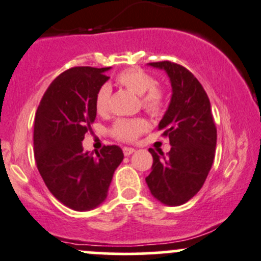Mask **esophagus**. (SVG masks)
Returning a JSON list of instances; mask_svg holds the SVG:
<instances>
[{
  "instance_id": "1",
  "label": "esophagus",
  "mask_w": 261,
  "mask_h": 261,
  "mask_svg": "<svg viewBox=\"0 0 261 261\" xmlns=\"http://www.w3.org/2000/svg\"><path fill=\"white\" fill-rule=\"evenodd\" d=\"M134 151H135V149L130 148V146H125V148H123V154H125L126 156L131 155V154H133Z\"/></svg>"
}]
</instances>
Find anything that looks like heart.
I'll use <instances>...</instances> for the list:
<instances>
[{
	"label": "heart",
	"mask_w": 261,
	"mask_h": 261,
	"mask_svg": "<svg viewBox=\"0 0 261 261\" xmlns=\"http://www.w3.org/2000/svg\"><path fill=\"white\" fill-rule=\"evenodd\" d=\"M117 82L128 90L141 97L144 108L150 113H159L164 105V94L159 88H155V80L149 72L141 69H128L121 72ZM111 85L105 84L99 88L95 95V108L99 113L108 111L111 100ZM148 128L144 120H118L112 128L115 138L123 141H133Z\"/></svg>",
	"instance_id": "obj_1"
}]
</instances>
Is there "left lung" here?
<instances>
[{
  "instance_id": "8db88e82",
  "label": "left lung",
  "mask_w": 261,
  "mask_h": 261,
  "mask_svg": "<svg viewBox=\"0 0 261 261\" xmlns=\"http://www.w3.org/2000/svg\"><path fill=\"white\" fill-rule=\"evenodd\" d=\"M148 66L163 70L171 83V100L158 125L169 138L171 150L164 156L149 149L153 166L145 181L159 203L178 206L194 198L208 177L216 155L217 128L208 95L189 70L169 61Z\"/></svg>"
}]
</instances>
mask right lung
<instances>
[{
    "mask_svg": "<svg viewBox=\"0 0 261 261\" xmlns=\"http://www.w3.org/2000/svg\"><path fill=\"white\" fill-rule=\"evenodd\" d=\"M111 67H74L56 77L38 106L34 155L50 194L72 211L87 212L107 199L123 159L122 149L108 145L93 156L83 140L97 117L95 95L108 82Z\"/></svg>",
    "mask_w": 261,
    "mask_h": 261,
    "instance_id": "add662e5",
    "label": "right lung"
}]
</instances>
